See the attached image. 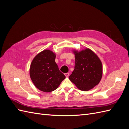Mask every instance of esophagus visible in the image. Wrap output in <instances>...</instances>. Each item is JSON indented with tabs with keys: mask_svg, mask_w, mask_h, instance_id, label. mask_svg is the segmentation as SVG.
Instances as JSON below:
<instances>
[{
	"mask_svg": "<svg viewBox=\"0 0 129 129\" xmlns=\"http://www.w3.org/2000/svg\"><path fill=\"white\" fill-rule=\"evenodd\" d=\"M64 75L66 76V77H68L69 75V74L68 73H65L64 74Z\"/></svg>",
	"mask_w": 129,
	"mask_h": 129,
	"instance_id": "34e87169",
	"label": "esophagus"
}]
</instances>
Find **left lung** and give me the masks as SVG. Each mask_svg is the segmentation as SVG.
I'll return each instance as SVG.
<instances>
[{
	"instance_id": "8db88e82",
	"label": "left lung",
	"mask_w": 129,
	"mask_h": 129,
	"mask_svg": "<svg viewBox=\"0 0 129 129\" xmlns=\"http://www.w3.org/2000/svg\"><path fill=\"white\" fill-rule=\"evenodd\" d=\"M72 52L75 55V69L69 79L79 89L88 91L98 84L102 79V62L88 48L80 51L74 49Z\"/></svg>"
}]
</instances>
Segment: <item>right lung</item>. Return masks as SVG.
Returning a JSON list of instances; mask_svg holds the SVG:
<instances>
[{
    "label": "right lung",
    "instance_id": "1",
    "mask_svg": "<svg viewBox=\"0 0 129 129\" xmlns=\"http://www.w3.org/2000/svg\"><path fill=\"white\" fill-rule=\"evenodd\" d=\"M55 53L45 49L38 53L30 63L29 75L37 88L49 92L56 89L66 76L55 61Z\"/></svg>",
    "mask_w": 129,
    "mask_h": 129
}]
</instances>
